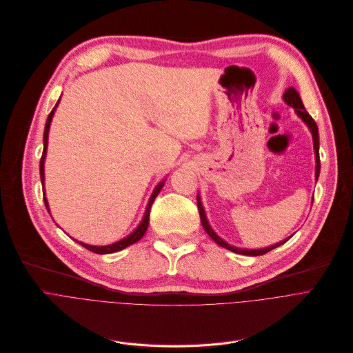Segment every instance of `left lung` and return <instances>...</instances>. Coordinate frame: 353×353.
Listing matches in <instances>:
<instances>
[{"instance_id": "left-lung-1", "label": "left lung", "mask_w": 353, "mask_h": 353, "mask_svg": "<svg viewBox=\"0 0 353 353\" xmlns=\"http://www.w3.org/2000/svg\"><path fill=\"white\" fill-rule=\"evenodd\" d=\"M283 98H284V102H285L288 106L294 108L295 113L301 117L302 122L308 126V129H310V130H311V133H312L314 150H315V163H316V166H315V180H318V177H319V172H321V161H319V134H318V126H316L315 121H314L312 117H311V114L307 112V109H305V106H303V103H302V101H301V97H299V93L296 92V89H294V88H288V89L284 92ZM197 207H199V213H200V220H201V224H203V227H204L205 232H207L208 236H210L211 239H213L219 245H221V247H224V248H227V250H230V251H232V252L243 254V255L256 256V255L267 254L268 251H271V250H274V248H276V247H279V245H283L285 241H288V239H287V240H284V241H279V243H276V244H274V245H270V247H265V248H258V250L239 248V247L230 245V244H228V243H225L223 239H220V237L217 236V234H216V231L210 227L208 220H207V216H205V211H204V207H203L201 200H200V196H197ZM290 239H291V237H290Z\"/></svg>"}]
</instances>
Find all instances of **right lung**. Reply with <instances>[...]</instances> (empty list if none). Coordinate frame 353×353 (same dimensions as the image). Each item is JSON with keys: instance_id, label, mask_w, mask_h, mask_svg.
<instances>
[{"instance_id": "right-lung-1", "label": "right lung", "mask_w": 353, "mask_h": 353, "mask_svg": "<svg viewBox=\"0 0 353 353\" xmlns=\"http://www.w3.org/2000/svg\"><path fill=\"white\" fill-rule=\"evenodd\" d=\"M61 99V98H59ZM59 105V101L57 102V105L54 106V109L51 110V113L48 114V119H46V123H45V130H43V150H42V157H41V163H39V174H41V183H42V189H43V194H45V185H43V181H45V170H43V164H45V157H46V149H48V133H50V128H51V122H52V117H54V113L57 110V106ZM164 183H166V180H161L156 187L154 190L149 199V203H148V207L145 210V216L142 219V221H140V224L129 234L128 237L119 240L117 243H113V244H109V245H89V244H85V243H81V241H77L79 243L82 247H85L86 250L89 251H93L97 254H112V252H117L121 251L134 243H137L140 239H142L145 236V232L148 230V225H149V217H150V207L154 201V199L157 197V194L160 193V190L163 189ZM43 203H45V207L46 210H48L50 213V204H48V200H46V197H43ZM51 214V213H50Z\"/></svg>"}]
</instances>
